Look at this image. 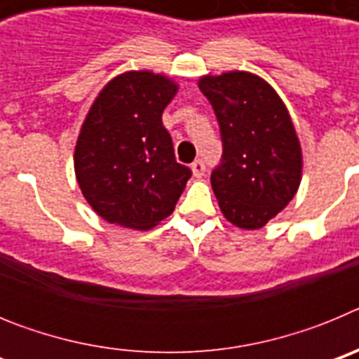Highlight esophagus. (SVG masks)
Wrapping results in <instances>:
<instances>
[{"label":"esophagus","instance_id":"obj_1","mask_svg":"<svg viewBox=\"0 0 359 359\" xmlns=\"http://www.w3.org/2000/svg\"><path fill=\"white\" fill-rule=\"evenodd\" d=\"M190 169H192V174H194L196 177H201L203 174H205V169H207V167H205V161L203 160H196Z\"/></svg>","mask_w":359,"mask_h":359}]
</instances>
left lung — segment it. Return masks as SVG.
Here are the masks:
<instances>
[{"label":"left lung","mask_w":359,"mask_h":359,"mask_svg":"<svg viewBox=\"0 0 359 359\" xmlns=\"http://www.w3.org/2000/svg\"><path fill=\"white\" fill-rule=\"evenodd\" d=\"M199 90L215 111L223 142L210 182L224 217L257 230L297 194L302 152L286 106L261 77L230 72L203 77Z\"/></svg>","instance_id":"left-lung-1"}]
</instances>
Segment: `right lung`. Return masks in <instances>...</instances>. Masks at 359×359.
Listing matches in <instances>:
<instances>
[{"instance_id":"1","label":"right lung","mask_w":359,"mask_h":359,"mask_svg":"<svg viewBox=\"0 0 359 359\" xmlns=\"http://www.w3.org/2000/svg\"><path fill=\"white\" fill-rule=\"evenodd\" d=\"M177 86L163 75L128 72L100 91L75 145L86 201L109 223L147 230L169 217L192 170L177 163L161 113Z\"/></svg>"}]
</instances>
